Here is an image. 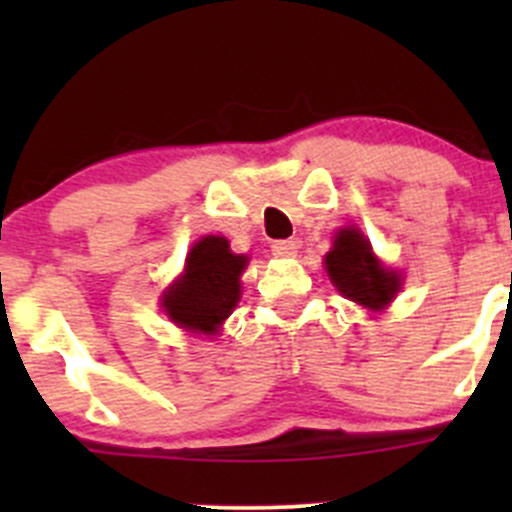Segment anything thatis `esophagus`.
Masks as SVG:
<instances>
[{"instance_id": "1", "label": "esophagus", "mask_w": 512, "mask_h": 512, "mask_svg": "<svg viewBox=\"0 0 512 512\" xmlns=\"http://www.w3.org/2000/svg\"><path fill=\"white\" fill-rule=\"evenodd\" d=\"M299 250V242L297 240H277L272 242V255L277 257H294Z\"/></svg>"}]
</instances>
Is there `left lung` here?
Instances as JSON below:
<instances>
[{
	"label": "left lung",
	"instance_id": "8db88e82",
	"mask_svg": "<svg viewBox=\"0 0 512 512\" xmlns=\"http://www.w3.org/2000/svg\"><path fill=\"white\" fill-rule=\"evenodd\" d=\"M324 265L344 297L369 309L386 307L401 287V277L379 265L371 245L356 227L339 232Z\"/></svg>",
	"mask_w": 512,
	"mask_h": 512
}]
</instances>
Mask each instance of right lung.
<instances>
[{
	"label": "right lung",
	"instance_id": "add662e5",
	"mask_svg": "<svg viewBox=\"0 0 512 512\" xmlns=\"http://www.w3.org/2000/svg\"><path fill=\"white\" fill-rule=\"evenodd\" d=\"M245 265L247 257L232 255L225 237H203L185 260L183 277L165 292L168 317L193 332H215L240 299Z\"/></svg>",
	"mask_w": 512,
	"mask_h": 512
}]
</instances>
